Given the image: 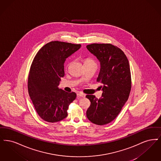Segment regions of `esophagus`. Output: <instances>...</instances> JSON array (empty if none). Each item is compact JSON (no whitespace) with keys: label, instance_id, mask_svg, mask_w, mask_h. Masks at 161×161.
<instances>
[{"label":"esophagus","instance_id":"obj_1","mask_svg":"<svg viewBox=\"0 0 161 161\" xmlns=\"http://www.w3.org/2000/svg\"><path fill=\"white\" fill-rule=\"evenodd\" d=\"M77 96H78V97H85V95L82 92H79L77 94Z\"/></svg>","mask_w":161,"mask_h":161}]
</instances>
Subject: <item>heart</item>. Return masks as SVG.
Returning <instances> with one entry per match:
<instances>
[{
	"mask_svg": "<svg viewBox=\"0 0 161 161\" xmlns=\"http://www.w3.org/2000/svg\"><path fill=\"white\" fill-rule=\"evenodd\" d=\"M85 63H95L94 62V61L92 59H91L90 58H86L84 61V64Z\"/></svg>",
	"mask_w": 161,
	"mask_h": 161,
	"instance_id": "obj_1",
	"label": "heart"
}]
</instances>
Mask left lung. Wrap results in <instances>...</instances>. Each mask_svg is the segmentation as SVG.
I'll return each instance as SVG.
<instances>
[{
	"mask_svg": "<svg viewBox=\"0 0 161 161\" xmlns=\"http://www.w3.org/2000/svg\"><path fill=\"white\" fill-rule=\"evenodd\" d=\"M86 48L100 63L97 81L103 85L101 98L86 96L91 102L86 117L94 124L105 125L118 116L128 100L132 86L130 65L125 53L111 44L93 43Z\"/></svg>",
	"mask_w": 161,
	"mask_h": 161,
	"instance_id": "1",
	"label": "left lung"
}]
</instances>
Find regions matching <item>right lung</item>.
Segmentation results:
<instances>
[{
  "label": "right lung",
  "instance_id": "1",
  "mask_svg": "<svg viewBox=\"0 0 161 161\" xmlns=\"http://www.w3.org/2000/svg\"><path fill=\"white\" fill-rule=\"evenodd\" d=\"M80 44L54 41L48 42L36 54L28 77L29 95L42 119L55 123L67 117L70 103L76 98L75 92L59 89L64 76V64Z\"/></svg>",
  "mask_w": 161,
  "mask_h": 161
}]
</instances>
